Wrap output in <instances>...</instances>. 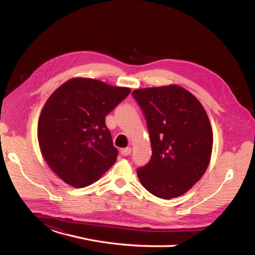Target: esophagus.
Returning <instances> with one entry per match:
<instances>
[{
    "instance_id": "34e87169",
    "label": "esophagus",
    "mask_w": 255,
    "mask_h": 255,
    "mask_svg": "<svg viewBox=\"0 0 255 255\" xmlns=\"http://www.w3.org/2000/svg\"><path fill=\"white\" fill-rule=\"evenodd\" d=\"M130 152H132V148H129V146H128V148H125V149H121V150H120L121 155H123V156L129 155Z\"/></svg>"
}]
</instances>
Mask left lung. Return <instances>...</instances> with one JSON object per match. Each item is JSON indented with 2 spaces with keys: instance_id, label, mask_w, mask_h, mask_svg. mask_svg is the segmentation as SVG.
I'll return each mask as SVG.
<instances>
[{
  "instance_id": "8db88e82",
  "label": "left lung",
  "mask_w": 255,
  "mask_h": 255,
  "mask_svg": "<svg viewBox=\"0 0 255 255\" xmlns=\"http://www.w3.org/2000/svg\"><path fill=\"white\" fill-rule=\"evenodd\" d=\"M145 116L152 157L137 170L142 186L161 199L187 192L210 165L213 130L199 100L176 84L133 91Z\"/></svg>"
}]
</instances>
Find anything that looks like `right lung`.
<instances>
[{"label": "right lung", "mask_w": 255, "mask_h": 255, "mask_svg": "<svg viewBox=\"0 0 255 255\" xmlns=\"http://www.w3.org/2000/svg\"><path fill=\"white\" fill-rule=\"evenodd\" d=\"M130 92L102 81L73 78L45 102L37 137L44 160L66 184L82 188L94 184L115 164L105 117Z\"/></svg>", "instance_id": "1"}]
</instances>
